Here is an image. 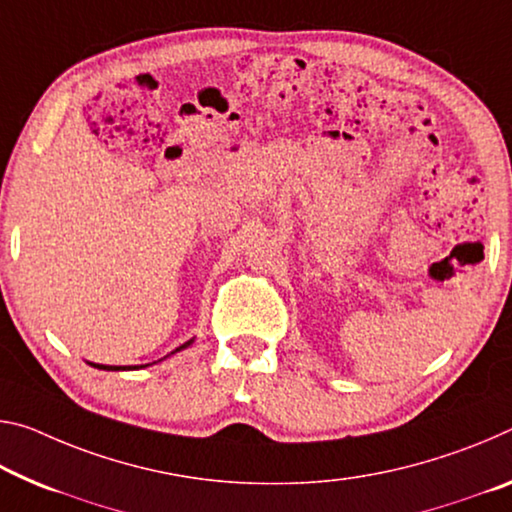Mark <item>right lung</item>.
I'll return each mask as SVG.
<instances>
[{"instance_id": "right-lung-1", "label": "right lung", "mask_w": 512, "mask_h": 512, "mask_svg": "<svg viewBox=\"0 0 512 512\" xmlns=\"http://www.w3.org/2000/svg\"><path fill=\"white\" fill-rule=\"evenodd\" d=\"M189 344H191V342H184L180 348H175V351H182V348H186ZM175 351H173V353H175ZM93 367H97V369H111V371H113V369H120V367H104V364H93Z\"/></svg>"}]
</instances>
